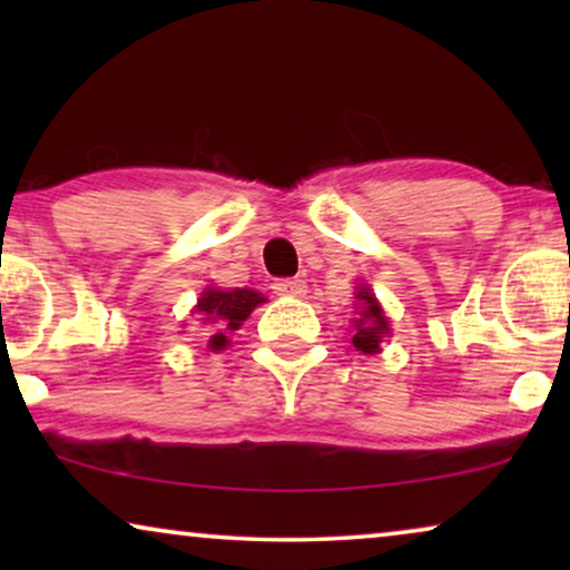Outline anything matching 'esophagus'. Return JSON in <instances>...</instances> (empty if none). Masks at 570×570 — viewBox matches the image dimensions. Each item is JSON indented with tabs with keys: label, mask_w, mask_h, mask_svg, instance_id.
Segmentation results:
<instances>
[{
	"label": "esophagus",
	"mask_w": 570,
	"mask_h": 570,
	"mask_svg": "<svg viewBox=\"0 0 570 570\" xmlns=\"http://www.w3.org/2000/svg\"><path fill=\"white\" fill-rule=\"evenodd\" d=\"M272 291H275L277 295H287V298H301V295H306V283L298 277L275 279V283H272Z\"/></svg>",
	"instance_id": "obj_1"
}]
</instances>
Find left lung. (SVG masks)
<instances>
[{
	"label": "left lung",
	"mask_w": 570,
	"mask_h": 570,
	"mask_svg": "<svg viewBox=\"0 0 570 570\" xmlns=\"http://www.w3.org/2000/svg\"><path fill=\"white\" fill-rule=\"evenodd\" d=\"M355 298L357 318L353 322V347L365 355H373L381 350V340L389 337V318L384 316V308H381L376 295L371 293V287H361Z\"/></svg>",
	"instance_id": "left-lung-1"
}]
</instances>
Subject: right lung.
<instances>
[{
    "label": "right lung",
    "mask_w": 570,
    "mask_h": 570,
    "mask_svg": "<svg viewBox=\"0 0 570 570\" xmlns=\"http://www.w3.org/2000/svg\"><path fill=\"white\" fill-rule=\"evenodd\" d=\"M262 293L248 291V287H233V291H217V287H207L199 295L197 306H194V316H199L202 324L209 326L213 337H209V347L223 350L228 347V337L225 334L240 330V324L252 316V311L264 303Z\"/></svg>",
    "instance_id": "add662e5"
}]
</instances>
